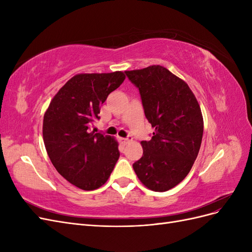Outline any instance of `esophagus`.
I'll list each match as a JSON object with an SVG mask.
<instances>
[{"label": "esophagus", "instance_id": "1", "mask_svg": "<svg viewBox=\"0 0 252 252\" xmlns=\"http://www.w3.org/2000/svg\"><path fill=\"white\" fill-rule=\"evenodd\" d=\"M119 140H120V142H121L122 145H126L128 142H130V141L132 140V138H131L130 135H129L128 138H120Z\"/></svg>", "mask_w": 252, "mask_h": 252}]
</instances>
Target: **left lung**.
Segmentation results:
<instances>
[{"label":"left lung","instance_id":"obj_1","mask_svg":"<svg viewBox=\"0 0 252 252\" xmlns=\"http://www.w3.org/2000/svg\"><path fill=\"white\" fill-rule=\"evenodd\" d=\"M125 73L139 89L145 117L155 128L151 140L141 142L143 157L132 167L147 188L167 191L186 178L199 154L200 105L187 84L163 66Z\"/></svg>","mask_w":252,"mask_h":252}]
</instances>
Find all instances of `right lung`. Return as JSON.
I'll use <instances>...</instances> for the list:
<instances>
[{
  "label": "right lung",
  "mask_w": 252,
  "mask_h": 252,
  "mask_svg": "<svg viewBox=\"0 0 252 252\" xmlns=\"http://www.w3.org/2000/svg\"><path fill=\"white\" fill-rule=\"evenodd\" d=\"M122 71L74 75L52 98L44 114L43 139L52 165L83 190H94L110 177L120 157L119 144L90 127L100 106L125 80Z\"/></svg>",
  "instance_id": "right-lung-1"
}]
</instances>
